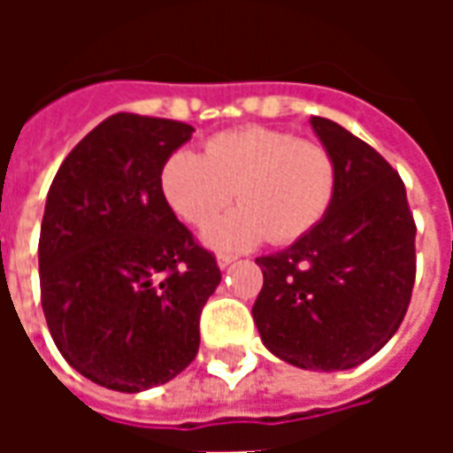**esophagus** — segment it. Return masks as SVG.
Listing matches in <instances>:
<instances>
[{"mask_svg":"<svg viewBox=\"0 0 453 453\" xmlns=\"http://www.w3.org/2000/svg\"><path fill=\"white\" fill-rule=\"evenodd\" d=\"M218 266H220V269H226V266H230L233 265V262H235V257L233 255H218Z\"/></svg>","mask_w":453,"mask_h":453,"instance_id":"esophagus-1","label":"esophagus"}]
</instances>
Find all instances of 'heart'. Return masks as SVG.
I'll return each mask as SVG.
<instances>
[{"label": "heart", "instance_id": "heart-1", "mask_svg": "<svg viewBox=\"0 0 453 453\" xmlns=\"http://www.w3.org/2000/svg\"><path fill=\"white\" fill-rule=\"evenodd\" d=\"M159 196L188 226H206L233 201L242 206L203 230L218 252H237L269 237L274 245L311 233L333 206L337 162L315 140L266 126L223 130L203 155L174 150L159 167Z\"/></svg>", "mask_w": 453, "mask_h": 453}]
</instances>
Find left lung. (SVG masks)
Wrapping results in <instances>:
<instances>
[{"label":"left lung","instance_id":"8db88e82","mask_svg":"<svg viewBox=\"0 0 453 453\" xmlns=\"http://www.w3.org/2000/svg\"><path fill=\"white\" fill-rule=\"evenodd\" d=\"M337 162L327 216L294 245L257 257L265 286L252 318L274 357L347 371L395 334L415 284V220L398 172L340 123L313 116Z\"/></svg>","mask_w":453,"mask_h":453}]
</instances>
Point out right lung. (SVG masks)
I'll use <instances>...</instances> for the list:
<instances>
[{
    "instance_id": "add662e5",
    "label": "right lung",
    "mask_w": 453,
    "mask_h": 453,
    "mask_svg": "<svg viewBox=\"0 0 453 453\" xmlns=\"http://www.w3.org/2000/svg\"><path fill=\"white\" fill-rule=\"evenodd\" d=\"M194 128L116 113L58 169L41 223V303L67 364L140 393L187 369L198 318L220 284L216 257L159 196V167Z\"/></svg>"
}]
</instances>
